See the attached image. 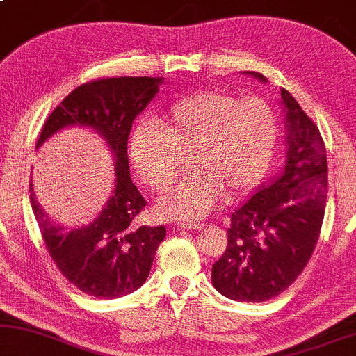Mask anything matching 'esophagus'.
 Here are the masks:
<instances>
[{"label":"esophagus","instance_id":"esophagus-1","mask_svg":"<svg viewBox=\"0 0 356 356\" xmlns=\"http://www.w3.org/2000/svg\"><path fill=\"white\" fill-rule=\"evenodd\" d=\"M203 227H204V224H187V222L177 224V229H180V230H202Z\"/></svg>","mask_w":356,"mask_h":356}]
</instances>
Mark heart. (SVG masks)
Returning a JSON list of instances; mask_svg holds the SVG:
<instances>
[{
  "instance_id": "1",
  "label": "heart",
  "mask_w": 356,
  "mask_h": 356,
  "mask_svg": "<svg viewBox=\"0 0 356 356\" xmlns=\"http://www.w3.org/2000/svg\"><path fill=\"white\" fill-rule=\"evenodd\" d=\"M279 140V119L264 98H237L202 90L177 99L163 118L134 130L130 161L145 184L164 190L188 156L192 174L159 198L168 219L195 221L211 213L222 195L237 198L266 176Z\"/></svg>"
}]
</instances>
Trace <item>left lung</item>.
<instances>
[{
	"mask_svg": "<svg viewBox=\"0 0 356 356\" xmlns=\"http://www.w3.org/2000/svg\"><path fill=\"white\" fill-rule=\"evenodd\" d=\"M248 74L259 82V72ZM287 127L282 172L235 209L227 248L213 264L218 292L237 302H266L293 284L307 266L321 232L327 198L326 147L312 119L280 88Z\"/></svg>",
	"mask_w": 356,
	"mask_h": 356,
	"instance_id": "obj_1",
	"label": "left lung"
}]
</instances>
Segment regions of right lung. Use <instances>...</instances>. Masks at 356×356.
Segmentation results:
<instances>
[{
  "label": "right lung",
  "instance_id": "1",
  "mask_svg": "<svg viewBox=\"0 0 356 356\" xmlns=\"http://www.w3.org/2000/svg\"><path fill=\"white\" fill-rule=\"evenodd\" d=\"M163 77H108L83 83L49 114L37 148L59 130L90 127L103 137L116 164L113 195L92 222L54 224L30 182V203L49 257L69 282L90 297L118 298L143 285L166 227L135 226L145 198L130 180L127 140L132 122L156 97Z\"/></svg>",
  "mask_w": 356,
  "mask_h": 356
}]
</instances>
